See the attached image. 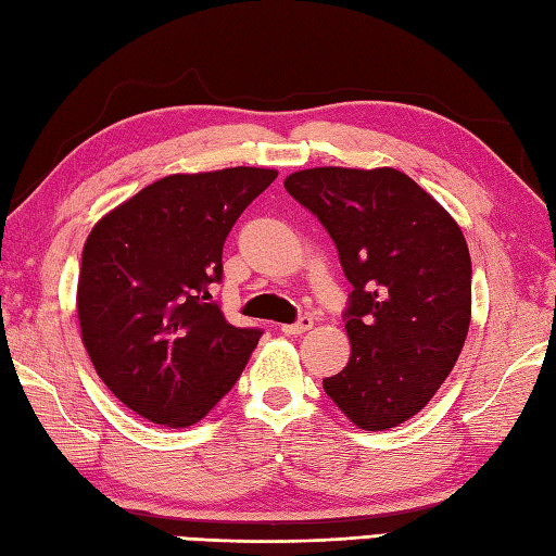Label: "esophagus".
Returning <instances> with one entry per match:
<instances>
[{"label": "esophagus", "mask_w": 556, "mask_h": 556, "mask_svg": "<svg viewBox=\"0 0 556 556\" xmlns=\"http://www.w3.org/2000/svg\"><path fill=\"white\" fill-rule=\"evenodd\" d=\"M311 327H313V317L311 315H301L296 323L281 325V332H285V334H303V332H308Z\"/></svg>", "instance_id": "1"}]
</instances>
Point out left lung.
Instances as JSON below:
<instances>
[{
	"instance_id": "8db88e82",
	"label": "left lung",
	"mask_w": 556,
	"mask_h": 556,
	"mask_svg": "<svg viewBox=\"0 0 556 556\" xmlns=\"http://www.w3.org/2000/svg\"><path fill=\"white\" fill-rule=\"evenodd\" d=\"M293 200L337 245L351 281L346 368L325 392L363 430H387L428 404L470 325V255L448 212L399 169L315 167L287 176Z\"/></svg>"
}]
</instances>
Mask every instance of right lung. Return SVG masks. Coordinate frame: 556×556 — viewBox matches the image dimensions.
<instances>
[{
    "instance_id": "obj_1",
    "label": "right lung",
    "mask_w": 556,
    "mask_h": 556,
    "mask_svg": "<svg viewBox=\"0 0 556 556\" xmlns=\"http://www.w3.org/2000/svg\"><path fill=\"white\" fill-rule=\"evenodd\" d=\"M275 169L174 174L102 217L83 248L80 337L124 406L167 428L205 418L231 392L263 329L212 301L236 219Z\"/></svg>"
}]
</instances>
